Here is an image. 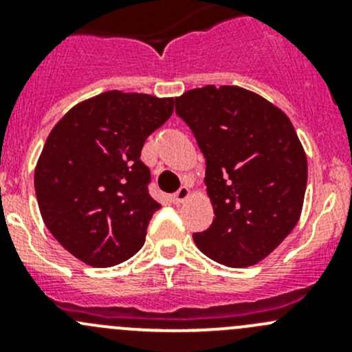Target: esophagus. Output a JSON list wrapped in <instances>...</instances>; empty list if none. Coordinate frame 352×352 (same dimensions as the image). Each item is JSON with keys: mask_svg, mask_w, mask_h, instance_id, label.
<instances>
[{"mask_svg": "<svg viewBox=\"0 0 352 352\" xmlns=\"http://www.w3.org/2000/svg\"><path fill=\"white\" fill-rule=\"evenodd\" d=\"M190 197V190H189V187H180L179 190H177L175 194H173L172 196V201L175 202V204H180V202H184V201H187V199Z\"/></svg>", "mask_w": 352, "mask_h": 352, "instance_id": "esophagus-1", "label": "esophagus"}]
</instances>
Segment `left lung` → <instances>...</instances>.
Here are the masks:
<instances>
[{
    "label": "left lung",
    "instance_id": "obj_1",
    "mask_svg": "<svg viewBox=\"0 0 352 352\" xmlns=\"http://www.w3.org/2000/svg\"><path fill=\"white\" fill-rule=\"evenodd\" d=\"M206 158L211 226L197 248L228 267L267 257L293 232L303 208L308 163L281 109L240 87L194 88L175 98Z\"/></svg>",
    "mask_w": 352,
    "mask_h": 352
}]
</instances>
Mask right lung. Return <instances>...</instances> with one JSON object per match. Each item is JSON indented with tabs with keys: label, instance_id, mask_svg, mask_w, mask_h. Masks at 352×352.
<instances>
[{
	"label": "right lung",
	"instance_id": "1",
	"mask_svg": "<svg viewBox=\"0 0 352 352\" xmlns=\"http://www.w3.org/2000/svg\"><path fill=\"white\" fill-rule=\"evenodd\" d=\"M173 98L104 91L74 105L52 127L35 166V196L56 240L91 267L133 257L162 206L148 194L150 168L140 160Z\"/></svg>",
	"mask_w": 352,
	"mask_h": 352
}]
</instances>
